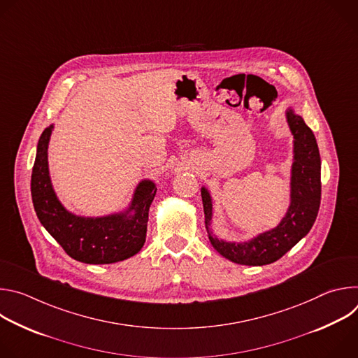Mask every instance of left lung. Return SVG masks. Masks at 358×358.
<instances>
[{
  "label": "left lung",
  "mask_w": 358,
  "mask_h": 358,
  "mask_svg": "<svg viewBox=\"0 0 358 358\" xmlns=\"http://www.w3.org/2000/svg\"><path fill=\"white\" fill-rule=\"evenodd\" d=\"M287 123L294 136V163L292 169V203L286 217L272 231L264 232L245 243H229L213 238V246L224 258L239 264L261 266L280 259L306 234L317 217L322 181H320V155L316 137L304 120L287 112ZM206 227L213 217V202L208 191L201 188Z\"/></svg>",
  "instance_id": "left-lung-1"
}]
</instances>
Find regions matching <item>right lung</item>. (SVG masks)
<instances>
[{"instance_id":"1","label":"right lung","mask_w":358,"mask_h":358,"mask_svg":"<svg viewBox=\"0 0 358 358\" xmlns=\"http://www.w3.org/2000/svg\"><path fill=\"white\" fill-rule=\"evenodd\" d=\"M52 126L39 137L31 177V194L38 220L75 261L103 265L124 261L145 242L148 210L157 187L143 181L130 207L134 214L103 218H82L69 214L58 201L48 171V143Z\"/></svg>"}]
</instances>
